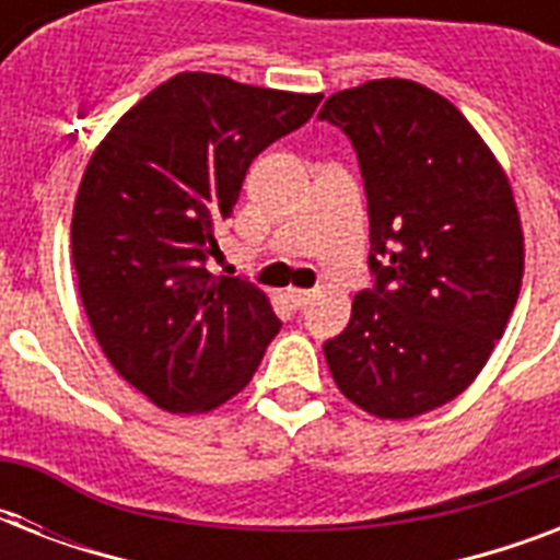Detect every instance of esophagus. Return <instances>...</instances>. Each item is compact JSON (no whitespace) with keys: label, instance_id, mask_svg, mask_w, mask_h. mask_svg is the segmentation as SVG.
<instances>
[{"label":"esophagus","instance_id":"34e87169","mask_svg":"<svg viewBox=\"0 0 560 560\" xmlns=\"http://www.w3.org/2000/svg\"><path fill=\"white\" fill-rule=\"evenodd\" d=\"M288 299L293 307H305L311 302V290H299V288H290L288 290Z\"/></svg>","mask_w":560,"mask_h":560}]
</instances>
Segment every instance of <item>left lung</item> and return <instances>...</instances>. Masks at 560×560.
Segmentation results:
<instances>
[{
	"mask_svg": "<svg viewBox=\"0 0 560 560\" xmlns=\"http://www.w3.org/2000/svg\"><path fill=\"white\" fill-rule=\"evenodd\" d=\"M319 118L358 151L374 272L325 360L369 416H424L468 389L517 305L523 229L512 186L468 118L416 81L342 90Z\"/></svg>",
	"mask_w": 560,
	"mask_h": 560,
	"instance_id": "obj_1",
	"label": "left lung"
}]
</instances>
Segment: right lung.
I'll return each mask as SVG.
<instances>
[{"label":"right lung","instance_id":"obj_1","mask_svg":"<svg viewBox=\"0 0 560 560\" xmlns=\"http://www.w3.org/2000/svg\"><path fill=\"white\" fill-rule=\"evenodd\" d=\"M323 95L179 72L95 148L72 214V264L92 334L130 386L168 412H209L253 381L279 334L264 290L211 276L220 220L258 153Z\"/></svg>","mask_w":560,"mask_h":560}]
</instances>
